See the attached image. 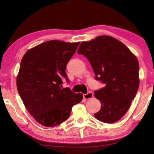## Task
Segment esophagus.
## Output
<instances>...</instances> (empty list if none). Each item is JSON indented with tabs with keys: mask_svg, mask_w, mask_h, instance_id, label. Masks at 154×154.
I'll return each instance as SVG.
<instances>
[{
	"mask_svg": "<svg viewBox=\"0 0 154 154\" xmlns=\"http://www.w3.org/2000/svg\"><path fill=\"white\" fill-rule=\"evenodd\" d=\"M93 97V93L92 92H89L87 94H83V98L85 99H89Z\"/></svg>",
	"mask_w": 154,
	"mask_h": 154,
	"instance_id": "esophagus-1",
	"label": "esophagus"
}]
</instances>
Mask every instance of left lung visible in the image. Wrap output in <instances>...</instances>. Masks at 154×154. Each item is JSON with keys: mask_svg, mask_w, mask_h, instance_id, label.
I'll return each mask as SVG.
<instances>
[{"mask_svg": "<svg viewBox=\"0 0 154 154\" xmlns=\"http://www.w3.org/2000/svg\"><path fill=\"white\" fill-rule=\"evenodd\" d=\"M77 54L83 55L92 67L95 79L105 87L94 91L101 108L94 116L104 123L119 120L128 110L139 87V63L122 42L108 35L83 42Z\"/></svg>", "mask_w": 154, "mask_h": 154, "instance_id": "8db88e82", "label": "left lung"}]
</instances>
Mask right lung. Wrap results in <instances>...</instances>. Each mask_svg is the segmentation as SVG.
<instances>
[{
    "instance_id": "obj_1",
    "label": "right lung",
    "mask_w": 154,
    "mask_h": 154,
    "mask_svg": "<svg viewBox=\"0 0 154 154\" xmlns=\"http://www.w3.org/2000/svg\"><path fill=\"white\" fill-rule=\"evenodd\" d=\"M79 42L51 40L29 50L23 56L16 79L18 93L34 119L47 127L57 126L69 116L83 94L62 88V79L69 83L67 64Z\"/></svg>"
}]
</instances>
